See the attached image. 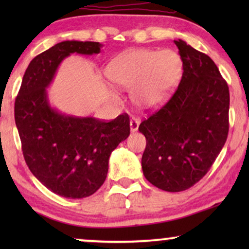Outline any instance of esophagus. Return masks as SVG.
<instances>
[{"mask_svg":"<svg viewBox=\"0 0 249 249\" xmlns=\"http://www.w3.org/2000/svg\"><path fill=\"white\" fill-rule=\"evenodd\" d=\"M139 124H141V120L137 118H132L130 120V130L131 132H135L138 130V127H139Z\"/></svg>","mask_w":249,"mask_h":249,"instance_id":"1","label":"esophagus"}]
</instances>
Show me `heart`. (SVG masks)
Instances as JSON below:
<instances>
[{
    "instance_id": "obj_1",
    "label": "heart",
    "mask_w": 249,
    "mask_h": 249,
    "mask_svg": "<svg viewBox=\"0 0 249 249\" xmlns=\"http://www.w3.org/2000/svg\"><path fill=\"white\" fill-rule=\"evenodd\" d=\"M181 59L173 50L128 51L112 61L107 73L112 83L132 88L138 107L154 108L169 97L181 72Z\"/></svg>"
}]
</instances>
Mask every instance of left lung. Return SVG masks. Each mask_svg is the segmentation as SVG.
Listing matches in <instances>:
<instances>
[{"label":"left lung","mask_w":249,"mask_h":249,"mask_svg":"<svg viewBox=\"0 0 249 249\" xmlns=\"http://www.w3.org/2000/svg\"><path fill=\"white\" fill-rule=\"evenodd\" d=\"M182 77L171 98L145 119L142 158L145 178L165 192H182L209 172L229 132L227 81L209 55L175 40Z\"/></svg>","instance_id":"8db88e82"}]
</instances>
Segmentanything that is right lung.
<instances>
[{"label": "right lung", "instance_id": "add662e5", "mask_svg": "<svg viewBox=\"0 0 249 249\" xmlns=\"http://www.w3.org/2000/svg\"><path fill=\"white\" fill-rule=\"evenodd\" d=\"M101 46L66 40L38 54L16 97V125L27 165L47 189L67 198L88 197L103 185L112 151L130 134L127 113L107 122L62 114L47 101L46 88L62 60L72 53L97 54Z\"/></svg>", "mask_w": 249, "mask_h": 249}]
</instances>
